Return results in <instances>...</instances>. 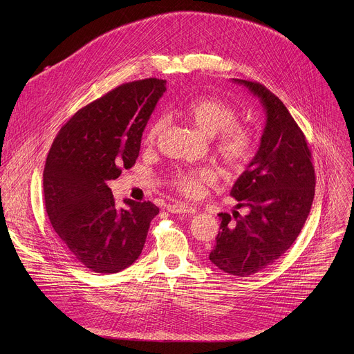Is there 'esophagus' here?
<instances>
[{
  "mask_svg": "<svg viewBox=\"0 0 354 354\" xmlns=\"http://www.w3.org/2000/svg\"><path fill=\"white\" fill-rule=\"evenodd\" d=\"M168 212L169 213H179V214H192V213H196L197 209L196 207H192L189 205H185V203H175V205H168L167 206Z\"/></svg>",
  "mask_w": 354,
  "mask_h": 354,
  "instance_id": "34e87169",
  "label": "esophagus"
}]
</instances>
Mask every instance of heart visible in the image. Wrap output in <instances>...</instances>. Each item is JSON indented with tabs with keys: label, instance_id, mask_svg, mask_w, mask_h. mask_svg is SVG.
<instances>
[{
	"label": "heart",
	"instance_id": "obj_1",
	"mask_svg": "<svg viewBox=\"0 0 354 354\" xmlns=\"http://www.w3.org/2000/svg\"><path fill=\"white\" fill-rule=\"evenodd\" d=\"M179 113L207 137H213V148L224 165L234 172L243 171L255 158L258 138L255 131L238 123V111L227 100L217 96H197L187 100ZM165 126L164 119H157L145 134V142L153 145ZM214 167H200L178 171L172 176V186L182 194L197 198L206 187L217 180Z\"/></svg>",
	"mask_w": 354,
	"mask_h": 354
}]
</instances>
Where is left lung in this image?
<instances>
[{"label": "left lung", "mask_w": 354, "mask_h": 354, "mask_svg": "<svg viewBox=\"0 0 354 354\" xmlns=\"http://www.w3.org/2000/svg\"><path fill=\"white\" fill-rule=\"evenodd\" d=\"M257 96L266 123L255 158L231 189L243 217L220 213L210 261L223 272L248 277L276 262L299 235L315 194L311 151L281 100L259 82L234 78Z\"/></svg>", "instance_id": "obj_1"}]
</instances>
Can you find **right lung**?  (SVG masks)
<instances>
[{
	"mask_svg": "<svg viewBox=\"0 0 354 354\" xmlns=\"http://www.w3.org/2000/svg\"><path fill=\"white\" fill-rule=\"evenodd\" d=\"M167 81L123 84L80 109L59 131L43 171L44 205L66 248L92 272L133 265L160 209L124 200L118 207L108 180L136 164L142 131Z\"/></svg>",
	"mask_w": 354,
	"mask_h": 354,
	"instance_id": "add662e5",
	"label": "right lung"
}]
</instances>
